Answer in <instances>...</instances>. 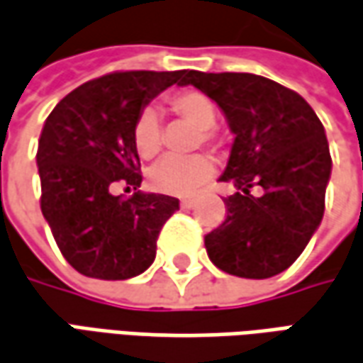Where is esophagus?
<instances>
[{
  "label": "esophagus",
  "instance_id": "obj_1",
  "mask_svg": "<svg viewBox=\"0 0 363 363\" xmlns=\"http://www.w3.org/2000/svg\"><path fill=\"white\" fill-rule=\"evenodd\" d=\"M179 206H182V209H191V207L196 206V197H191V196L182 197V201H179Z\"/></svg>",
  "mask_w": 363,
  "mask_h": 363
}]
</instances>
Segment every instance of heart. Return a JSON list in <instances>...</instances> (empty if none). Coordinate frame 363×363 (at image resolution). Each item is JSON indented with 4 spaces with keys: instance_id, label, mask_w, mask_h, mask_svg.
Listing matches in <instances>:
<instances>
[{
    "instance_id": "1",
    "label": "heart",
    "mask_w": 363,
    "mask_h": 363,
    "mask_svg": "<svg viewBox=\"0 0 363 363\" xmlns=\"http://www.w3.org/2000/svg\"><path fill=\"white\" fill-rule=\"evenodd\" d=\"M169 110L177 118L186 120L191 126L199 128L201 144H215V120L217 108L213 101L203 92L194 89L174 92L169 96ZM132 142L142 160H154L162 150V122L154 108H144L138 114L132 128ZM215 174L213 160L203 154L191 157H166L150 172V187L157 194L166 196H187L209 182Z\"/></svg>"
}]
</instances>
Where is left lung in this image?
<instances>
[{"instance_id":"1","label":"left lung","mask_w":363,"mask_h":363,"mask_svg":"<svg viewBox=\"0 0 363 363\" xmlns=\"http://www.w3.org/2000/svg\"><path fill=\"white\" fill-rule=\"evenodd\" d=\"M179 84L217 102L235 134L219 182L237 194L225 197V221L206 235L209 259L241 279L286 271L324 215L332 157L316 112L298 92L251 72L187 71Z\"/></svg>"}]
</instances>
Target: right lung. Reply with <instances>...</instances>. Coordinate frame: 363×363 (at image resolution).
Returning a JSON list of instances; mask_svg holds the SVG:
<instances>
[{"instance_id":"add662e5","label":"right lung","mask_w":363,"mask_h":363,"mask_svg":"<svg viewBox=\"0 0 363 363\" xmlns=\"http://www.w3.org/2000/svg\"><path fill=\"white\" fill-rule=\"evenodd\" d=\"M186 72H108L69 92L45 120L37 150L41 211L62 257L84 277L126 281L156 259L157 235L179 201L142 191L112 196L110 187H140L134 122Z\"/></svg>"}]
</instances>
